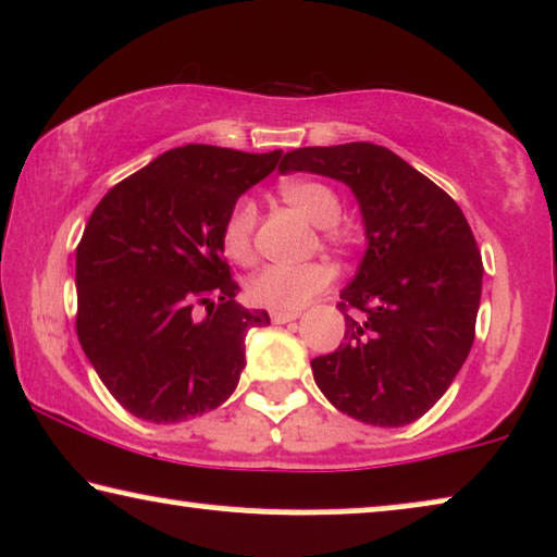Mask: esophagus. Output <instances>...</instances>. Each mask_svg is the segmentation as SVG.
<instances>
[{"instance_id": "34e87169", "label": "esophagus", "mask_w": 557, "mask_h": 557, "mask_svg": "<svg viewBox=\"0 0 557 557\" xmlns=\"http://www.w3.org/2000/svg\"><path fill=\"white\" fill-rule=\"evenodd\" d=\"M296 317H299V311H271V322H273V324L294 322Z\"/></svg>"}]
</instances>
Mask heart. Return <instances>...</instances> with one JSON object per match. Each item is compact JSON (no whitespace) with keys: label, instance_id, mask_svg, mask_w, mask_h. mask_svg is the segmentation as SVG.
<instances>
[{"label":"heart","instance_id":"heart-1","mask_svg":"<svg viewBox=\"0 0 557 557\" xmlns=\"http://www.w3.org/2000/svg\"><path fill=\"white\" fill-rule=\"evenodd\" d=\"M281 200L299 210L309 223L326 227V235L334 238V225L342 218V200L330 185L317 180H288L278 187ZM256 202L240 197L227 212L223 223V250L227 258L248 263L253 258V231H256ZM332 284V271L324 263L307 265H263L248 278V299L258 307L273 311H296L311 296L324 292Z\"/></svg>","mask_w":557,"mask_h":557}]
</instances>
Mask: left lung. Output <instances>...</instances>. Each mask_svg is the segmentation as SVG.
<instances>
[{"label":"left lung","mask_w":557,"mask_h":557,"mask_svg":"<svg viewBox=\"0 0 557 557\" xmlns=\"http://www.w3.org/2000/svg\"><path fill=\"white\" fill-rule=\"evenodd\" d=\"M278 172L352 187L368 250L345 292V342L311 360L319 391L370 425H406L436 406L474 345L482 253L459 205L395 151L370 141L286 151Z\"/></svg>","instance_id":"8db88e82"}]
</instances>
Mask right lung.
Returning a JSON list of instances; mask_svg holds the SVG:
<instances>
[{
    "label": "right lung",
    "mask_w": 557,
    "mask_h": 557,
    "mask_svg": "<svg viewBox=\"0 0 557 557\" xmlns=\"http://www.w3.org/2000/svg\"><path fill=\"white\" fill-rule=\"evenodd\" d=\"M278 159V149L187 144L121 180L90 212L75 248V332L101 383L136 418L187 421L238 385L246 332L271 319L235 301L223 223ZM195 306L209 314L200 320Z\"/></svg>",
    "instance_id": "obj_1"
}]
</instances>
